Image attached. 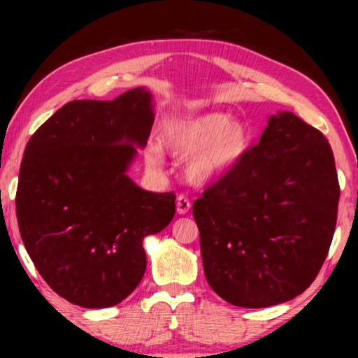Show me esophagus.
Here are the masks:
<instances>
[{
    "mask_svg": "<svg viewBox=\"0 0 358 358\" xmlns=\"http://www.w3.org/2000/svg\"><path fill=\"white\" fill-rule=\"evenodd\" d=\"M176 210H178L179 215H185L190 210V202L187 197H184V195H179L178 199H176Z\"/></svg>",
    "mask_w": 358,
    "mask_h": 358,
    "instance_id": "esophagus-1",
    "label": "esophagus"
}]
</instances>
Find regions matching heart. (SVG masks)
Returning <instances> with one entry per match:
<instances>
[{
	"label": "heart",
	"mask_w": 358,
	"mask_h": 358,
	"mask_svg": "<svg viewBox=\"0 0 358 358\" xmlns=\"http://www.w3.org/2000/svg\"><path fill=\"white\" fill-rule=\"evenodd\" d=\"M249 131L223 112H205L169 122L163 146L174 156H185L184 179L189 184L213 182L233 169L246 153Z\"/></svg>",
	"instance_id": "heart-1"
}]
</instances>
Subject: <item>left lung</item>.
I'll return each instance as SVG.
<instances>
[{"mask_svg":"<svg viewBox=\"0 0 358 358\" xmlns=\"http://www.w3.org/2000/svg\"><path fill=\"white\" fill-rule=\"evenodd\" d=\"M339 194L324 135L293 112L268 117L259 143L194 203L208 285L241 308L300 295L329 251Z\"/></svg>","mask_w":358,"mask_h":358,"instance_id":"8db88e82","label":"left lung"}]
</instances>
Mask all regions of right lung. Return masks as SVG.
Masks as SVG:
<instances>
[{
    "label": "right lung",
    "instance_id": "1",
    "mask_svg": "<svg viewBox=\"0 0 358 358\" xmlns=\"http://www.w3.org/2000/svg\"><path fill=\"white\" fill-rule=\"evenodd\" d=\"M153 107L146 87L112 101H71L24 151L16 194L22 243L52 290L78 306L125 300L145 275L143 239L174 217L173 192H148L129 178Z\"/></svg>",
    "mask_w": 358,
    "mask_h": 358
}]
</instances>
